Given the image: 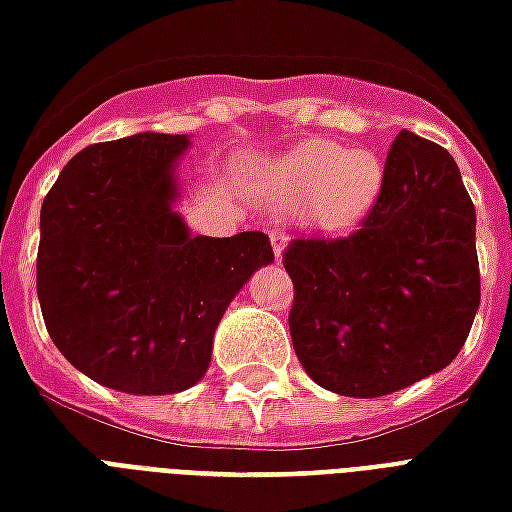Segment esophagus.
I'll use <instances>...</instances> for the list:
<instances>
[{
	"label": "esophagus",
	"instance_id": "1",
	"mask_svg": "<svg viewBox=\"0 0 512 512\" xmlns=\"http://www.w3.org/2000/svg\"><path fill=\"white\" fill-rule=\"evenodd\" d=\"M268 238H271V246H274V257L276 260H282V252H285L287 246V236L282 227H274L271 233H268Z\"/></svg>",
	"mask_w": 512,
	"mask_h": 512
}]
</instances>
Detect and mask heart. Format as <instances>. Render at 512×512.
<instances>
[{
  "label": "heart",
  "instance_id": "1",
  "mask_svg": "<svg viewBox=\"0 0 512 512\" xmlns=\"http://www.w3.org/2000/svg\"><path fill=\"white\" fill-rule=\"evenodd\" d=\"M382 187V160L374 151L344 149L331 140H312L268 162L255 179V192L276 211H306L317 225L350 227L374 206Z\"/></svg>",
  "mask_w": 512,
  "mask_h": 512
}]
</instances>
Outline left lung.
Returning <instances> with one entry per match:
<instances>
[{"label":"left lung","mask_w":512,"mask_h":512,"mask_svg":"<svg viewBox=\"0 0 512 512\" xmlns=\"http://www.w3.org/2000/svg\"><path fill=\"white\" fill-rule=\"evenodd\" d=\"M290 336L320 388L374 399L445 369L480 306L475 206L448 151L401 130L344 238H295Z\"/></svg>","instance_id":"obj_1"}]
</instances>
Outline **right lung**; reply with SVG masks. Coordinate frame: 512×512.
<instances>
[{"instance_id":"right-lung-1","label":"right lung","mask_w":512,"mask_h":512,"mask_svg":"<svg viewBox=\"0 0 512 512\" xmlns=\"http://www.w3.org/2000/svg\"><path fill=\"white\" fill-rule=\"evenodd\" d=\"M184 135L94 143L64 165L40 208L37 298L78 372L105 388L165 396L211 363L227 304L274 260L266 233L192 236L173 211Z\"/></svg>"}]
</instances>
